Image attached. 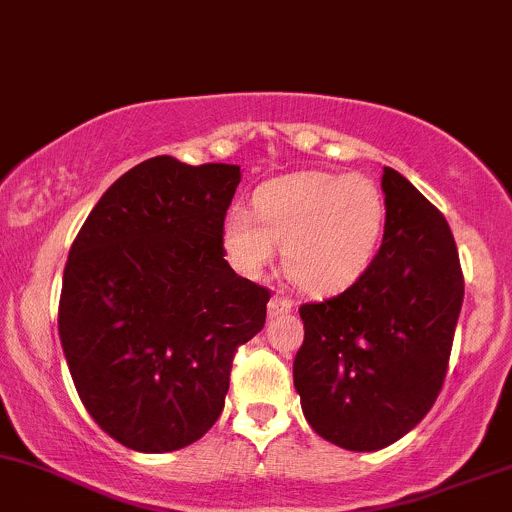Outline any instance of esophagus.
<instances>
[{"label":"esophagus","instance_id":"34e87169","mask_svg":"<svg viewBox=\"0 0 512 512\" xmlns=\"http://www.w3.org/2000/svg\"><path fill=\"white\" fill-rule=\"evenodd\" d=\"M295 302L290 298H285V295H273L271 300H268V315L271 317H278V315H288L290 310H293Z\"/></svg>","mask_w":512,"mask_h":512}]
</instances>
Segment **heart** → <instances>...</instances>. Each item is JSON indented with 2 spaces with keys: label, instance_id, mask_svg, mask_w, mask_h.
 Here are the masks:
<instances>
[{
  "label": "heart",
  "instance_id": "obj_1",
  "mask_svg": "<svg viewBox=\"0 0 512 512\" xmlns=\"http://www.w3.org/2000/svg\"><path fill=\"white\" fill-rule=\"evenodd\" d=\"M256 214L234 207L224 246L241 271L258 273L285 249L288 276L312 295H332L361 278L376 256L386 202L359 173H293L254 197Z\"/></svg>",
  "mask_w": 512,
  "mask_h": 512
}]
</instances>
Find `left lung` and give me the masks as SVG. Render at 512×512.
Wrapping results in <instances>:
<instances>
[{"label":"left lung","instance_id":"8db88e82","mask_svg":"<svg viewBox=\"0 0 512 512\" xmlns=\"http://www.w3.org/2000/svg\"><path fill=\"white\" fill-rule=\"evenodd\" d=\"M378 254L344 293L300 307L293 381L310 427L351 452L398 442L430 412L447 376L464 273L442 212L383 168Z\"/></svg>","mask_w":512,"mask_h":512}]
</instances>
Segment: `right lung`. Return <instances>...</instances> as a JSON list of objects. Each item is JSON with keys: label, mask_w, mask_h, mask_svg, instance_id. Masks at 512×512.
Here are the masks:
<instances>
[{"label": "right lung", "mask_w": 512, "mask_h": 512, "mask_svg": "<svg viewBox=\"0 0 512 512\" xmlns=\"http://www.w3.org/2000/svg\"><path fill=\"white\" fill-rule=\"evenodd\" d=\"M239 166L156 156L126 170L70 246L58 334L82 405L112 439L163 454L217 422L236 349L271 290L224 261Z\"/></svg>", "instance_id": "obj_1"}]
</instances>
